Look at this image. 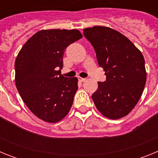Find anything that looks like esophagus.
Listing matches in <instances>:
<instances>
[{
    "label": "esophagus",
    "mask_w": 158,
    "mask_h": 158,
    "mask_svg": "<svg viewBox=\"0 0 158 158\" xmlns=\"http://www.w3.org/2000/svg\"><path fill=\"white\" fill-rule=\"evenodd\" d=\"M78 80L81 82H84L86 81V78H82V77H78Z\"/></svg>",
    "instance_id": "1"
}]
</instances>
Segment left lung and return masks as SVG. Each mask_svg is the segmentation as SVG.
<instances>
[{
	"instance_id": "8db88e82",
	"label": "left lung",
	"mask_w": 158,
	"mask_h": 158,
	"mask_svg": "<svg viewBox=\"0 0 158 158\" xmlns=\"http://www.w3.org/2000/svg\"><path fill=\"white\" fill-rule=\"evenodd\" d=\"M83 31L107 76L106 81L98 82V89L92 96L95 105L106 118L118 119L126 116L144 90V57L131 40L111 27L95 26Z\"/></svg>"
}]
</instances>
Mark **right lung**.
I'll return each mask as SVG.
<instances>
[{"label":"right lung","instance_id":"add662e5","mask_svg":"<svg viewBox=\"0 0 158 158\" xmlns=\"http://www.w3.org/2000/svg\"><path fill=\"white\" fill-rule=\"evenodd\" d=\"M82 38L77 29L41 30L19 51L15 62L16 86L24 104L42 120L55 123L69 113L78 79L61 74L69 44Z\"/></svg>","mask_w":158,"mask_h":158}]
</instances>
